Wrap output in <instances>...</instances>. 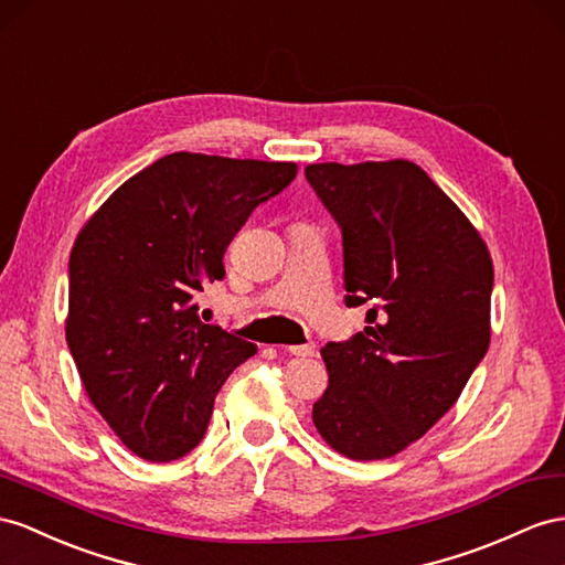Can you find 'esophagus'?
Here are the masks:
<instances>
[{
    "label": "esophagus",
    "instance_id": "34e87169",
    "mask_svg": "<svg viewBox=\"0 0 565 565\" xmlns=\"http://www.w3.org/2000/svg\"><path fill=\"white\" fill-rule=\"evenodd\" d=\"M284 351H288L296 358H312L315 355V345L312 343H298V345H284Z\"/></svg>",
    "mask_w": 565,
    "mask_h": 565
}]
</instances>
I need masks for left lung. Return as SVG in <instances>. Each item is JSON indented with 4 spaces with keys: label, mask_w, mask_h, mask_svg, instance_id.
Masks as SVG:
<instances>
[{
    "label": "left lung",
    "mask_w": 565,
    "mask_h": 565,
    "mask_svg": "<svg viewBox=\"0 0 565 565\" xmlns=\"http://www.w3.org/2000/svg\"><path fill=\"white\" fill-rule=\"evenodd\" d=\"M343 236L345 306L367 327L322 349L312 423L353 460L392 458L458 401L489 349L494 267L456 202L408 159L308 164Z\"/></svg>",
    "instance_id": "1"
}]
</instances>
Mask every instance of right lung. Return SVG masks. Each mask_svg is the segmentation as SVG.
I'll return each mask as SVG.
<instances>
[{"instance_id":"obj_1","label":"right lung","mask_w":565,"mask_h":565,"mask_svg":"<svg viewBox=\"0 0 565 565\" xmlns=\"http://www.w3.org/2000/svg\"><path fill=\"white\" fill-rule=\"evenodd\" d=\"M294 162L173 152L121 183L74 243L66 343L97 413L145 460L205 437L214 396L257 345L198 317L250 212Z\"/></svg>"}]
</instances>
